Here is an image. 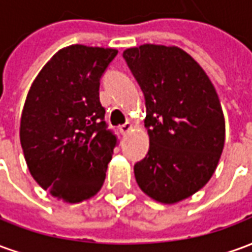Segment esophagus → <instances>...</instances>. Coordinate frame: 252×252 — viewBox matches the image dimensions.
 <instances>
[{
	"instance_id": "1",
	"label": "esophagus",
	"mask_w": 252,
	"mask_h": 252,
	"mask_svg": "<svg viewBox=\"0 0 252 252\" xmlns=\"http://www.w3.org/2000/svg\"><path fill=\"white\" fill-rule=\"evenodd\" d=\"M132 128H133V126H132V123H126V124H123V126H120V132L123 133V135H126V133H128V132L131 131Z\"/></svg>"
}]
</instances>
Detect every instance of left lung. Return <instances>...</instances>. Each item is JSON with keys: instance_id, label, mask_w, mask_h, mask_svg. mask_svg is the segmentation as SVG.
I'll return each instance as SVG.
<instances>
[{"instance_id": "1", "label": "left lung", "mask_w": 252, "mask_h": 252, "mask_svg": "<svg viewBox=\"0 0 252 252\" xmlns=\"http://www.w3.org/2000/svg\"><path fill=\"white\" fill-rule=\"evenodd\" d=\"M123 57L147 109L150 150L133 167L137 185L158 202H180L206 185L221 157L225 124L216 89L178 47L143 44Z\"/></svg>"}]
</instances>
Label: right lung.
Wrapping results in <instances>:
<instances>
[{
    "mask_svg": "<svg viewBox=\"0 0 252 252\" xmlns=\"http://www.w3.org/2000/svg\"><path fill=\"white\" fill-rule=\"evenodd\" d=\"M117 50L74 44L37 74L25 99L20 142L31 175L66 202H81L102 188L117 137L99 102V79Z\"/></svg>",
    "mask_w": 252,
    "mask_h": 252,
    "instance_id": "add662e5",
    "label": "right lung"
}]
</instances>
